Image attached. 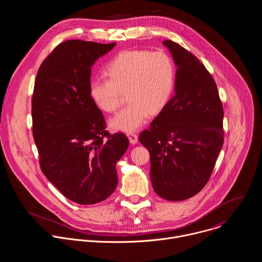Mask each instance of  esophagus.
<instances>
[{
    "instance_id": "obj_1",
    "label": "esophagus",
    "mask_w": 262,
    "mask_h": 262,
    "mask_svg": "<svg viewBox=\"0 0 262 262\" xmlns=\"http://www.w3.org/2000/svg\"><path fill=\"white\" fill-rule=\"evenodd\" d=\"M127 137H128V140H129L130 144L135 145V144H137V143H138V136H137L136 134L130 133V134H128V135H127Z\"/></svg>"
}]
</instances>
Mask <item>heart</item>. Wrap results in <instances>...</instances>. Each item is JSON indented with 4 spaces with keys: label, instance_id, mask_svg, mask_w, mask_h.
<instances>
[{
    "label": "heart",
    "instance_id": "obj_1",
    "mask_svg": "<svg viewBox=\"0 0 262 262\" xmlns=\"http://www.w3.org/2000/svg\"><path fill=\"white\" fill-rule=\"evenodd\" d=\"M106 76L89 82V95L104 112H115L126 93L128 104L110 120L114 130L132 133L143 126L170 101L175 87V67L164 52L124 51L112 60Z\"/></svg>",
    "mask_w": 262,
    "mask_h": 262
}]
</instances>
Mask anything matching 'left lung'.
I'll use <instances>...</instances> for the list:
<instances>
[{
    "label": "left lung",
    "mask_w": 262,
    "mask_h": 262,
    "mask_svg": "<svg viewBox=\"0 0 262 262\" xmlns=\"http://www.w3.org/2000/svg\"><path fill=\"white\" fill-rule=\"evenodd\" d=\"M163 45L177 67L175 94L139 141L150 154L156 193L181 201L198 194L211 175L224 143V111L205 66L178 43Z\"/></svg>",
    "instance_id": "1"
}]
</instances>
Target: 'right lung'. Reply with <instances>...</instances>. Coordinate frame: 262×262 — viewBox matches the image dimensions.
<instances>
[{"mask_svg":"<svg viewBox=\"0 0 262 262\" xmlns=\"http://www.w3.org/2000/svg\"><path fill=\"white\" fill-rule=\"evenodd\" d=\"M115 46L64 41L42 62L34 85L33 137L40 168L66 198L83 205L113 194L116 163L128 147L124 134L105 130L89 95L92 65Z\"/></svg>","mask_w":262,"mask_h":262,"instance_id":"right-lung-1","label":"right lung"}]
</instances>
